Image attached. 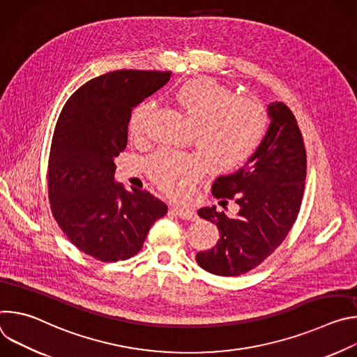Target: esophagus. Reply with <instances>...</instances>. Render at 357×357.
Segmentation results:
<instances>
[{
    "mask_svg": "<svg viewBox=\"0 0 357 357\" xmlns=\"http://www.w3.org/2000/svg\"><path fill=\"white\" fill-rule=\"evenodd\" d=\"M172 212H174L178 218H181V219H183V220H192V222H193V220L197 219L195 211H192V209H189V208L172 206Z\"/></svg>",
    "mask_w": 357,
    "mask_h": 357,
    "instance_id": "obj_1",
    "label": "esophagus"
}]
</instances>
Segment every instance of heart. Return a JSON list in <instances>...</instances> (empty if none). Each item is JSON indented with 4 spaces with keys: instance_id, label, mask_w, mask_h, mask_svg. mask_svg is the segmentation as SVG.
<instances>
[{
    "instance_id": "obj_1",
    "label": "heart",
    "mask_w": 357,
    "mask_h": 357,
    "mask_svg": "<svg viewBox=\"0 0 357 357\" xmlns=\"http://www.w3.org/2000/svg\"><path fill=\"white\" fill-rule=\"evenodd\" d=\"M175 100L193 123L192 139L200 155L215 171H230L244 164L263 142L270 117L260 101L236 96L213 79L200 77L183 83ZM152 110L151 103L138 105L130 117L128 131L142 138ZM146 169L164 192L185 195L203 169V162L189 152L161 149L146 162Z\"/></svg>"
}]
</instances>
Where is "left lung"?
I'll return each mask as SVG.
<instances>
[{
  "label": "left lung",
  "mask_w": 357,
  "mask_h": 357,
  "mask_svg": "<svg viewBox=\"0 0 357 357\" xmlns=\"http://www.w3.org/2000/svg\"><path fill=\"white\" fill-rule=\"evenodd\" d=\"M268 131L247 162L236 172L216 178L212 193L234 199L237 216L216 206L197 215L215 223L218 244L196 254L197 264L212 274L234 277L261 264L284 241L296 220L307 176V152L292 112L281 101L267 107Z\"/></svg>",
  "instance_id": "obj_1"
}]
</instances>
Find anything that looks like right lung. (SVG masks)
<instances>
[{
	"label": "right lung",
	"instance_id": "right-lung-1",
	"mask_svg": "<svg viewBox=\"0 0 357 357\" xmlns=\"http://www.w3.org/2000/svg\"><path fill=\"white\" fill-rule=\"evenodd\" d=\"M171 72L116 70L80 86L58 119L47 165L52 213L68 238L106 263L141 250L165 203L114 181V158L127 146L132 109L171 79Z\"/></svg>",
	"mask_w": 357,
	"mask_h": 357
}]
</instances>
